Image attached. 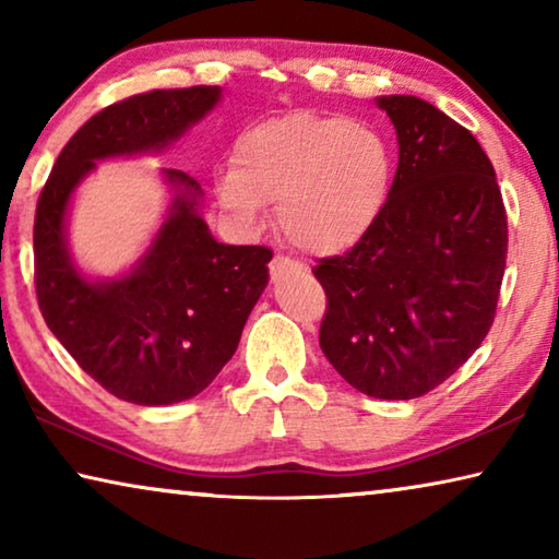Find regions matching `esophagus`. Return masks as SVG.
Masks as SVG:
<instances>
[{"mask_svg":"<svg viewBox=\"0 0 559 559\" xmlns=\"http://www.w3.org/2000/svg\"><path fill=\"white\" fill-rule=\"evenodd\" d=\"M299 270H302V266L293 260H287V257H274V260L270 262L272 280H282V277H287V274H295Z\"/></svg>","mask_w":559,"mask_h":559,"instance_id":"obj_1","label":"esophagus"}]
</instances>
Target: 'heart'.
Instances as JSON below:
<instances>
[{
	"label": "heart",
	"instance_id": "obj_1",
	"mask_svg": "<svg viewBox=\"0 0 559 559\" xmlns=\"http://www.w3.org/2000/svg\"><path fill=\"white\" fill-rule=\"evenodd\" d=\"M393 148L376 128L345 116L297 110L247 128L216 197L245 229L277 206L289 245L314 257L353 249L383 214L393 186Z\"/></svg>",
	"mask_w": 559,
	"mask_h": 559
}]
</instances>
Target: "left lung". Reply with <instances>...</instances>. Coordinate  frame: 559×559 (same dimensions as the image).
<instances>
[{"label": "left lung", "instance_id": "1", "mask_svg": "<svg viewBox=\"0 0 559 559\" xmlns=\"http://www.w3.org/2000/svg\"><path fill=\"white\" fill-rule=\"evenodd\" d=\"M399 139L373 229L312 274L328 295L320 347L355 391L418 399L454 376L495 322L507 212L479 141L416 95H380Z\"/></svg>", "mask_w": 559, "mask_h": 559}]
</instances>
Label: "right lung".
I'll return each mask as SVG.
<instances>
[{
	"label": "right lung",
	"mask_w": 559,
	"mask_h": 559,
	"mask_svg": "<svg viewBox=\"0 0 559 559\" xmlns=\"http://www.w3.org/2000/svg\"><path fill=\"white\" fill-rule=\"evenodd\" d=\"M219 100V85H197L108 105L64 145L37 201L35 285L47 328L105 391L139 406L189 401L219 376L270 282L272 252L216 241L199 181L160 168L171 204L156 237L128 272L93 277L70 254V204L98 160L171 148Z\"/></svg>",
	"instance_id": "obj_1"
}]
</instances>
